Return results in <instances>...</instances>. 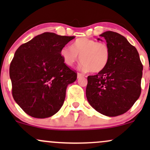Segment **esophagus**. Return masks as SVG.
I'll return each instance as SVG.
<instances>
[{"label":"esophagus","instance_id":"34e87169","mask_svg":"<svg viewBox=\"0 0 150 150\" xmlns=\"http://www.w3.org/2000/svg\"><path fill=\"white\" fill-rule=\"evenodd\" d=\"M85 77V75H82V74L81 73H77V78H80V77Z\"/></svg>","mask_w":150,"mask_h":150}]
</instances>
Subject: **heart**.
Instances as JSON below:
<instances>
[{
    "mask_svg": "<svg viewBox=\"0 0 150 150\" xmlns=\"http://www.w3.org/2000/svg\"><path fill=\"white\" fill-rule=\"evenodd\" d=\"M65 64L73 66L80 56V68L83 71L98 73L104 70L111 57L109 46L103 42L88 38H79L72 44V48L63 46L60 51Z\"/></svg>",
    "mask_w": 150,
    "mask_h": 150,
    "instance_id": "b5f03b06",
    "label": "heart"
}]
</instances>
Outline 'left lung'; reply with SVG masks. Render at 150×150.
Here are the masks:
<instances>
[{
  "label": "left lung",
  "instance_id": "1",
  "mask_svg": "<svg viewBox=\"0 0 150 150\" xmlns=\"http://www.w3.org/2000/svg\"><path fill=\"white\" fill-rule=\"evenodd\" d=\"M100 37L109 46L111 57L104 70L87 77L86 97L99 113L117 116L128 111L140 97L143 66L136 48L123 36L107 31Z\"/></svg>",
  "mask_w": 150,
  "mask_h": 150
}]
</instances>
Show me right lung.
<instances>
[{"instance_id": "add662e5", "label": "right lung", "mask_w": 150, "mask_h": 150, "mask_svg": "<svg viewBox=\"0 0 150 150\" xmlns=\"http://www.w3.org/2000/svg\"><path fill=\"white\" fill-rule=\"evenodd\" d=\"M75 37L45 32L15 51L10 65L13 97L32 117H51L63 106L67 87L77 74L65 64L60 51Z\"/></svg>"}]
</instances>
